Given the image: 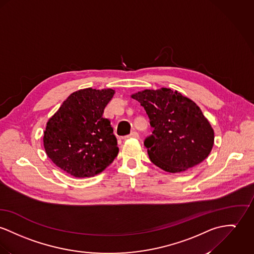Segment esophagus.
<instances>
[{
	"label": "esophagus",
	"instance_id": "obj_1",
	"mask_svg": "<svg viewBox=\"0 0 254 254\" xmlns=\"http://www.w3.org/2000/svg\"><path fill=\"white\" fill-rule=\"evenodd\" d=\"M138 137H139V134L137 133L136 131H132V132H130V134L125 136V139H128V138H138Z\"/></svg>",
	"mask_w": 254,
	"mask_h": 254
}]
</instances>
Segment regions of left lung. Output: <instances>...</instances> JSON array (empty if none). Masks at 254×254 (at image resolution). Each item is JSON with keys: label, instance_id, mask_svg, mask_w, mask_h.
Here are the masks:
<instances>
[{"label": "left lung", "instance_id": "1", "mask_svg": "<svg viewBox=\"0 0 254 254\" xmlns=\"http://www.w3.org/2000/svg\"><path fill=\"white\" fill-rule=\"evenodd\" d=\"M150 119L153 134L144 145L151 161L169 173L184 172L210 155L214 129L193 100L168 88L131 95Z\"/></svg>", "mask_w": 254, "mask_h": 254}]
</instances>
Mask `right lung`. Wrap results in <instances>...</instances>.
Returning a JSON list of instances; mask_svg holds the SVG:
<instances>
[{"label": "right lung", "instance_id": "add662e5", "mask_svg": "<svg viewBox=\"0 0 254 254\" xmlns=\"http://www.w3.org/2000/svg\"><path fill=\"white\" fill-rule=\"evenodd\" d=\"M113 89H82L66 98L46 124V155L64 172L75 178L94 177L118 156L117 139L104 108Z\"/></svg>", "mask_w": 254, "mask_h": 254}]
</instances>
